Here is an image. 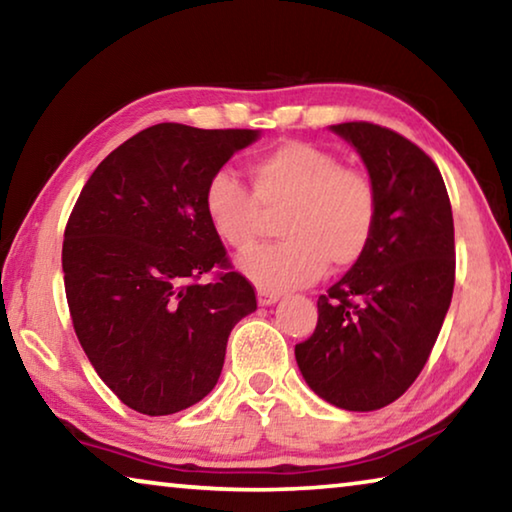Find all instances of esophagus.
Segmentation results:
<instances>
[{
    "instance_id": "1",
    "label": "esophagus",
    "mask_w": 512,
    "mask_h": 512,
    "mask_svg": "<svg viewBox=\"0 0 512 512\" xmlns=\"http://www.w3.org/2000/svg\"><path fill=\"white\" fill-rule=\"evenodd\" d=\"M277 300H280V293H273V291H266V289H259L257 291V302L262 307L273 305V302H277Z\"/></svg>"
}]
</instances>
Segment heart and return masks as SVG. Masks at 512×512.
<instances>
[{
    "instance_id": "1",
    "label": "heart",
    "mask_w": 512,
    "mask_h": 512,
    "mask_svg": "<svg viewBox=\"0 0 512 512\" xmlns=\"http://www.w3.org/2000/svg\"><path fill=\"white\" fill-rule=\"evenodd\" d=\"M250 192L219 171L203 189L205 219L225 246L248 253L277 214V244L241 259V271L259 287L284 291L316 282L329 264L348 271L370 250L379 221L375 180L343 167L334 153L309 142H282L248 164Z\"/></svg>"
}]
</instances>
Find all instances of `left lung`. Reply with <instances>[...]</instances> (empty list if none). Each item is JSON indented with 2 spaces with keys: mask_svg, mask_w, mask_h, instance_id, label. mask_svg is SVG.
Here are the masks:
<instances>
[{
  "mask_svg": "<svg viewBox=\"0 0 512 512\" xmlns=\"http://www.w3.org/2000/svg\"><path fill=\"white\" fill-rule=\"evenodd\" d=\"M375 180L379 221L370 250L325 296L296 345L311 391L345 411L395 402L427 363L454 293L452 205L418 144L370 121L332 126Z\"/></svg>",
  "mask_w": 512,
  "mask_h": 512,
  "instance_id": "left-lung-1",
  "label": "left lung"
}]
</instances>
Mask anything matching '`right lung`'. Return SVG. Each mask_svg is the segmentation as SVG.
I'll return each instance as SVG.
<instances>
[{
    "label": "right lung",
    "mask_w": 512,
    "mask_h": 512,
    "mask_svg": "<svg viewBox=\"0 0 512 512\" xmlns=\"http://www.w3.org/2000/svg\"><path fill=\"white\" fill-rule=\"evenodd\" d=\"M257 131L155 124L85 183L63 241L74 332L97 375L144 415L187 409L219 381L228 336L257 309L203 212V189ZM212 272L210 283L200 277Z\"/></svg>",
    "instance_id": "right-lung-1"
}]
</instances>
